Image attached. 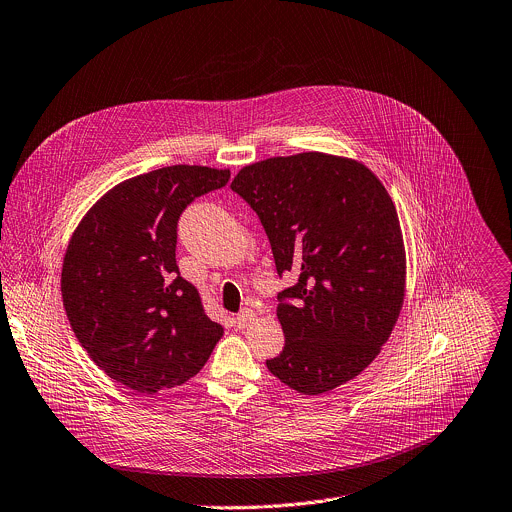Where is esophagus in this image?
I'll return each mask as SVG.
<instances>
[{"label":"esophagus","instance_id":"obj_1","mask_svg":"<svg viewBox=\"0 0 512 512\" xmlns=\"http://www.w3.org/2000/svg\"><path fill=\"white\" fill-rule=\"evenodd\" d=\"M254 318H256L254 310H250V308H242V310L236 314V324H238V328H246Z\"/></svg>","mask_w":512,"mask_h":512}]
</instances>
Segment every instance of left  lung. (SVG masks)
<instances>
[{"mask_svg": "<svg viewBox=\"0 0 512 512\" xmlns=\"http://www.w3.org/2000/svg\"><path fill=\"white\" fill-rule=\"evenodd\" d=\"M230 188L258 214L278 274L284 350L268 370L302 394L358 376L388 340L402 302L406 254L392 198L360 162L322 152L242 168Z\"/></svg>", "mask_w": 512, "mask_h": 512, "instance_id": "left-lung-1", "label": "left lung"}]
</instances>
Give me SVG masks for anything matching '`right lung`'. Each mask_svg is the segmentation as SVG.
Listing matches in <instances>:
<instances>
[{
  "instance_id": "obj_1",
  "label": "right lung",
  "mask_w": 512,
  "mask_h": 512,
  "mask_svg": "<svg viewBox=\"0 0 512 512\" xmlns=\"http://www.w3.org/2000/svg\"><path fill=\"white\" fill-rule=\"evenodd\" d=\"M230 170L168 166L104 194L72 234L62 268L68 320L88 356L116 382L156 394L208 362L224 328L176 264L178 220Z\"/></svg>"
}]
</instances>
